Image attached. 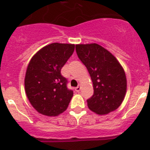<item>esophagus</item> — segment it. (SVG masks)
I'll list each match as a JSON object with an SVG mask.
<instances>
[{
	"label": "esophagus",
	"mask_w": 150,
	"mask_h": 150,
	"mask_svg": "<svg viewBox=\"0 0 150 150\" xmlns=\"http://www.w3.org/2000/svg\"><path fill=\"white\" fill-rule=\"evenodd\" d=\"M80 88H81V87H80V86H76V88H75V90H76V92H80Z\"/></svg>",
	"instance_id": "esophagus-1"
}]
</instances>
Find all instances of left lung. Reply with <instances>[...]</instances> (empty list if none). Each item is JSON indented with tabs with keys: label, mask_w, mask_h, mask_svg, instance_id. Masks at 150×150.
<instances>
[{
	"label": "left lung",
	"mask_w": 150,
	"mask_h": 150,
	"mask_svg": "<svg viewBox=\"0 0 150 150\" xmlns=\"http://www.w3.org/2000/svg\"><path fill=\"white\" fill-rule=\"evenodd\" d=\"M76 51L93 85V95L87 100L89 109L99 115L116 110L127 92V77L121 64L110 52L97 44H77Z\"/></svg>",
	"instance_id": "obj_1"
}]
</instances>
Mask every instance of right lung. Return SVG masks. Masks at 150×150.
Masks as SVG:
<instances>
[{"label": "right lung", "mask_w": 150, "mask_h": 150, "mask_svg": "<svg viewBox=\"0 0 150 150\" xmlns=\"http://www.w3.org/2000/svg\"><path fill=\"white\" fill-rule=\"evenodd\" d=\"M74 48V44L53 43L38 50L30 61L24 79L25 92L40 114L56 117L68 107L74 93L67 88V80L60 70Z\"/></svg>", "instance_id": "add662e5"}]
</instances>
